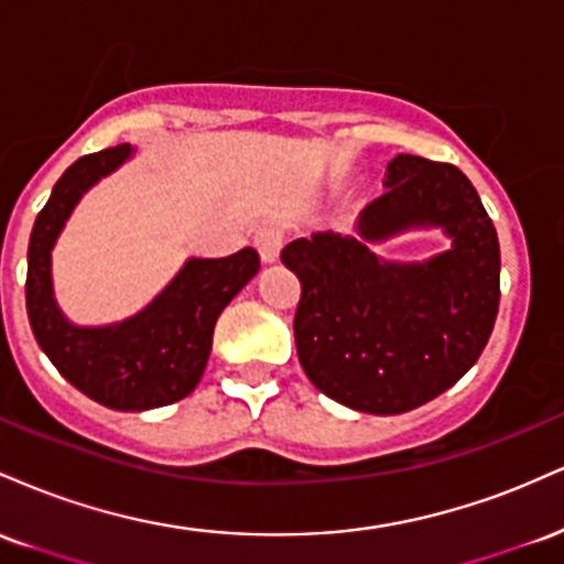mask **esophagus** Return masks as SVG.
Instances as JSON below:
<instances>
[{
  "instance_id": "obj_1",
  "label": "esophagus",
  "mask_w": 564,
  "mask_h": 564,
  "mask_svg": "<svg viewBox=\"0 0 564 564\" xmlns=\"http://www.w3.org/2000/svg\"><path fill=\"white\" fill-rule=\"evenodd\" d=\"M254 246L264 262H275L283 246V230L278 228V225H262V228L254 232Z\"/></svg>"
}]
</instances>
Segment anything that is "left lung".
I'll return each instance as SVG.
<instances>
[{"label": "left lung", "mask_w": 564, "mask_h": 564, "mask_svg": "<svg viewBox=\"0 0 564 564\" xmlns=\"http://www.w3.org/2000/svg\"><path fill=\"white\" fill-rule=\"evenodd\" d=\"M387 191L360 212V241L296 238L281 262L300 278L294 339L307 379L364 413L430 403L475 366L498 315L501 251L494 219L458 166L394 156ZM443 224L454 249L424 265L379 263L365 241Z\"/></svg>", "instance_id": "left-lung-1"}]
</instances>
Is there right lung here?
<instances>
[{"mask_svg": "<svg viewBox=\"0 0 564 564\" xmlns=\"http://www.w3.org/2000/svg\"><path fill=\"white\" fill-rule=\"evenodd\" d=\"M129 153V145L89 153L55 183L31 230L25 310L39 347L76 390L113 411H145L177 403L196 390L219 313L257 275L260 254L246 246L219 260H187L134 318L102 328L70 326L53 300L50 249L82 193Z\"/></svg>", "mask_w": 564, "mask_h": 564, "instance_id": "1", "label": "right lung"}]
</instances>
